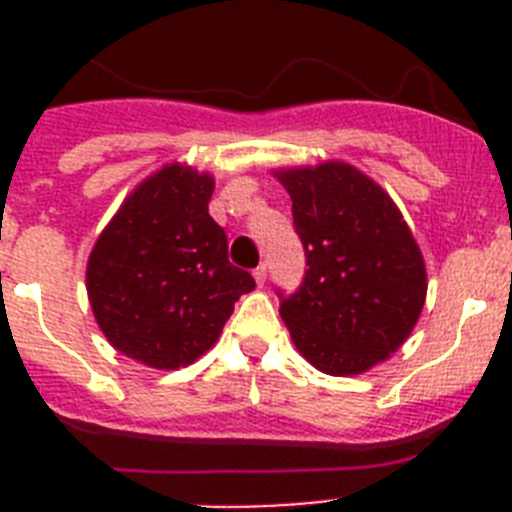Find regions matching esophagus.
I'll return each instance as SVG.
<instances>
[{
  "label": "esophagus",
  "mask_w": 512,
  "mask_h": 512,
  "mask_svg": "<svg viewBox=\"0 0 512 512\" xmlns=\"http://www.w3.org/2000/svg\"><path fill=\"white\" fill-rule=\"evenodd\" d=\"M253 279H256V284H264L266 282V264H259L256 269H253Z\"/></svg>",
  "instance_id": "34e87169"
}]
</instances>
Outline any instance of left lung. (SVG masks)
Instances as JSON below:
<instances>
[{
  "label": "left lung",
  "mask_w": 512,
  "mask_h": 512,
  "mask_svg": "<svg viewBox=\"0 0 512 512\" xmlns=\"http://www.w3.org/2000/svg\"><path fill=\"white\" fill-rule=\"evenodd\" d=\"M307 256L279 315L318 372L351 377L408 341L425 305V261L392 197L346 161L277 169Z\"/></svg>",
  "instance_id": "left-lung-1"
}]
</instances>
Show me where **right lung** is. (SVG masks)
<instances>
[{
    "label": "right lung",
    "instance_id": "add662e5",
    "mask_svg": "<svg viewBox=\"0 0 512 512\" xmlns=\"http://www.w3.org/2000/svg\"><path fill=\"white\" fill-rule=\"evenodd\" d=\"M215 179L187 164L146 176L104 225L87 261V295L104 338L128 359L174 372L223 333L238 297L256 287L228 261L207 210Z\"/></svg>",
    "mask_w": 512,
    "mask_h": 512
}]
</instances>
